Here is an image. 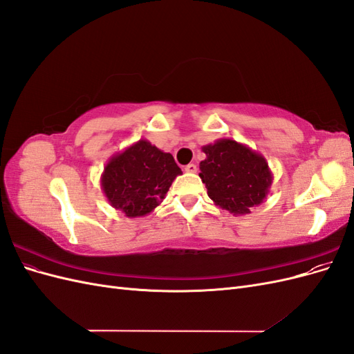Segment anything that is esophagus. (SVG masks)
Returning <instances> with one entry per match:
<instances>
[{
	"mask_svg": "<svg viewBox=\"0 0 354 354\" xmlns=\"http://www.w3.org/2000/svg\"><path fill=\"white\" fill-rule=\"evenodd\" d=\"M196 165L195 164H187L186 167H185V171L186 173H196Z\"/></svg>",
	"mask_w": 354,
	"mask_h": 354,
	"instance_id": "1",
	"label": "esophagus"
}]
</instances>
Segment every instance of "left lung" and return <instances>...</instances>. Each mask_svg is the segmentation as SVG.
Instances as JSON below:
<instances>
[{
	"label": "left lung",
	"mask_w": 354,
	"mask_h": 354,
	"mask_svg": "<svg viewBox=\"0 0 354 354\" xmlns=\"http://www.w3.org/2000/svg\"><path fill=\"white\" fill-rule=\"evenodd\" d=\"M207 158L199 164V177L217 207L233 216H245L269 195L273 174L266 158L232 138L202 146Z\"/></svg>",
	"instance_id": "1"
}]
</instances>
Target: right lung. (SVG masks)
Returning a JSON list of instances; mask_svg holds the SVG:
<instances>
[{
    "label": "right lung",
    "mask_w": 354,
    "mask_h": 354,
    "mask_svg": "<svg viewBox=\"0 0 354 354\" xmlns=\"http://www.w3.org/2000/svg\"><path fill=\"white\" fill-rule=\"evenodd\" d=\"M177 176L181 169L173 155L142 138L108 160L100 185L115 209L136 218L147 216L162 202Z\"/></svg>",
    "instance_id": "add662e5"
}]
</instances>
